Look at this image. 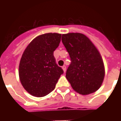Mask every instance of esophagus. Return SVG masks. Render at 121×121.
I'll return each instance as SVG.
<instances>
[{
    "mask_svg": "<svg viewBox=\"0 0 121 121\" xmlns=\"http://www.w3.org/2000/svg\"><path fill=\"white\" fill-rule=\"evenodd\" d=\"M62 69H63V72H66V66H62Z\"/></svg>",
    "mask_w": 121,
    "mask_h": 121,
    "instance_id": "34e87169",
    "label": "esophagus"
}]
</instances>
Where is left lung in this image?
<instances>
[{
	"mask_svg": "<svg viewBox=\"0 0 121 121\" xmlns=\"http://www.w3.org/2000/svg\"><path fill=\"white\" fill-rule=\"evenodd\" d=\"M61 41L72 61L66 78L72 88L82 95L96 92L105 76L103 60L97 48L82 33L62 35Z\"/></svg>",
	"mask_w": 121,
	"mask_h": 121,
	"instance_id": "left-lung-1",
	"label": "left lung"
}]
</instances>
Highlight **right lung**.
<instances>
[{
	"mask_svg": "<svg viewBox=\"0 0 121 121\" xmlns=\"http://www.w3.org/2000/svg\"><path fill=\"white\" fill-rule=\"evenodd\" d=\"M61 36L58 33L39 35L27 45L22 55L19 66V79L24 89L33 96L41 97L49 94L63 73L53 55Z\"/></svg>",
	"mask_w": 121,
	"mask_h": 121,
	"instance_id": "1",
	"label": "right lung"
}]
</instances>
